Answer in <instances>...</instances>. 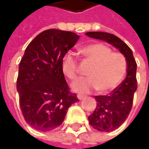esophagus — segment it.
I'll return each instance as SVG.
<instances>
[{
	"mask_svg": "<svg viewBox=\"0 0 149 149\" xmlns=\"http://www.w3.org/2000/svg\"><path fill=\"white\" fill-rule=\"evenodd\" d=\"M77 97H78V99L79 100H83V99H84V95H80V94H79V95H77Z\"/></svg>",
	"mask_w": 149,
	"mask_h": 149,
	"instance_id": "1",
	"label": "esophagus"
}]
</instances>
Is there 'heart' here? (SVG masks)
<instances>
[{
  "label": "heart",
  "instance_id": "b5f03b06",
  "mask_svg": "<svg viewBox=\"0 0 149 149\" xmlns=\"http://www.w3.org/2000/svg\"><path fill=\"white\" fill-rule=\"evenodd\" d=\"M80 52L92 65L87 72L88 77L79 78L72 83L74 91L86 94L99 89L100 93H108L122 81L127 71V60L123 54L113 52L111 48L102 43L88 45ZM61 70L70 79L76 77L77 60L70 52L64 55Z\"/></svg>",
  "mask_w": 149,
  "mask_h": 149
}]
</instances>
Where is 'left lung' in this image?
Segmentation results:
<instances>
[{
	"label": "left lung",
	"mask_w": 149,
	"mask_h": 149,
	"mask_svg": "<svg viewBox=\"0 0 149 149\" xmlns=\"http://www.w3.org/2000/svg\"><path fill=\"white\" fill-rule=\"evenodd\" d=\"M85 35L111 44L118 49L127 60V75L124 80L110 94L95 96L97 106L88 118L89 124L94 129L101 132H110L121 126L131 111L134 92L138 87L137 63L132 49L116 36L98 31L87 32Z\"/></svg>",
	"instance_id": "left-lung-1"
}]
</instances>
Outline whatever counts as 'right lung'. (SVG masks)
I'll return each instance as SVG.
<instances>
[{
  "mask_svg": "<svg viewBox=\"0 0 149 149\" xmlns=\"http://www.w3.org/2000/svg\"><path fill=\"white\" fill-rule=\"evenodd\" d=\"M79 36L49 29L28 45L19 64L16 89L26 123L48 132L63 123L69 107L79 101L70 91L61 70V61L76 44Z\"/></svg>",
  "mask_w": 149,
  "mask_h": 149,
  "instance_id": "1",
  "label": "right lung"
}]
</instances>
